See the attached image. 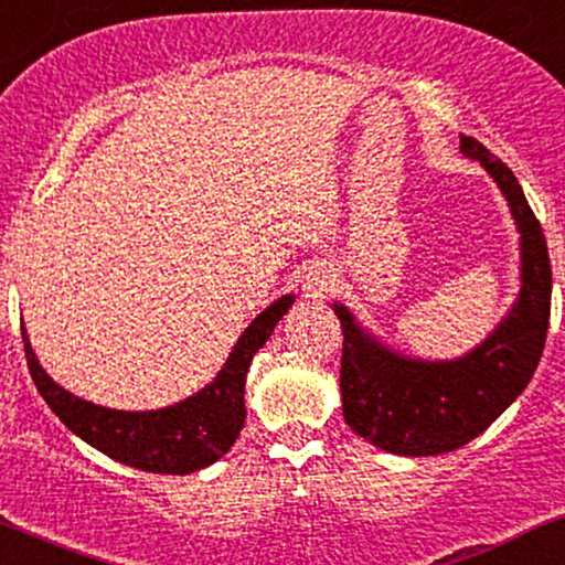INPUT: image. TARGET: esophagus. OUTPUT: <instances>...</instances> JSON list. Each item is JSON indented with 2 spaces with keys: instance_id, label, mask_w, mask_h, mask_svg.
I'll return each mask as SVG.
<instances>
[{
  "instance_id": "1",
  "label": "esophagus",
  "mask_w": 565,
  "mask_h": 565,
  "mask_svg": "<svg viewBox=\"0 0 565 565\" xmlns=\"http://www.w3.org/2000/svg\"><path fill=\"white\" fill-rule=\"evenodd\" d=\"M330 284H333V270H330L328 266H322V263L312 266L302 276V291H305V297H310V299H320L330 289Z\"/></svg>"
}]
</instances>
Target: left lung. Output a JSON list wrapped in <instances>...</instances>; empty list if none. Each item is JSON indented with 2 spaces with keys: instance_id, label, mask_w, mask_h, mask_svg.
<instances>
[{
  "instance_id": "8db88e82",
  "label": "left lung",
  "mask_w": 565,
  "mask_h": 565,
  "mask_svg": "<svg viewBox=\"0 0 565 565\" xmlns=\"http://www.w3.org/2000/svg\"><path fill=\"white\" fill-rule=\"evenodd\" d=\"M460 149L483 164L507 195L522 235V289L499 328L455 361L390 351L364 333L343 305H333L343 328V418L359 436L393 455H445L483 434L530 385L551 326V258L522 185L478 139L462 134Z\"/></svg>"
}]
</instances>
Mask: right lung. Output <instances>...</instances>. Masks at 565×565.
<instances>
[{
	"instance_id": "right-lung-1",
	"label": "right lung",
	"mask_w": 565,
	"mask_h": 565,
	"mask_svg": "<svg viewBox=\"0 0 565 565\" xmlns=\"http://www.w3.org/2000/svg\"><path fill=\"white\" fill-rule=\"evenodd\" d=\"M291 302L295 295L276 299L245 328L212 385L170 408L141 413L103 408L66 393L38 364L25 326H20V330L30 377L49 408L72 434L129 468L188 476L209 468L235 445L239 428L245 426V377L250 361L274 333L276 322L287 315Z\"/></svg>"
}]
</instances>
